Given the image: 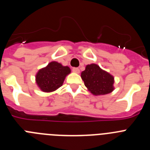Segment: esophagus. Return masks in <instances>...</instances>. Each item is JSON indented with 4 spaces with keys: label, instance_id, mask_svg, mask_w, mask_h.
<instances>
[{
    "label": "esophagus",
    "instance_id": "obj_1",
    "mask_svg": "<svg viewBox=\"0 0 150 150\" xmlns=\"http://www.w3.org/2000/svg\"><path fill=\"white\" fill-rule=\"evenodd\" d=\"M72 71H74V73H76V74H79V69L78 68V67H74V68L72 69Z\"/></svg>",
    "mask_w": 150,
    "mask_h": 150
}]
</instances>
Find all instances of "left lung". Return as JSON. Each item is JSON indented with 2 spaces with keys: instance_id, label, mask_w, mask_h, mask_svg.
I'll return each mask as SVG.
<instances>
[{
  "instance_id": "left-lung-1",
  "label": "left lung",
  "mask_w": 150,
  "mask_h": 150,
  "mask_svg": "<svg viewBox=\"0 0 150 150\" xmlns=\"http://www.w3.org/2000/svg\"><path fill=\"white\" fill-rule=\"evenodd\" d=\"M81 77L88 91L95 95H103L113 91L114 78L95 64H88Z\"/></svg>"
}]
</instances>
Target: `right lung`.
I'll return each mask as SVG.
<instances>
[{"mask_svg":"<svg viewBox=\"0 0 150 150\" xmlns=\"http://www.w3.org/2000/svg\"><path fill=\"white\" fill-rule=\"evenodd\" d=\"M71 69L56 62H52L46 67L40 69L36 75V83L44 92H50L62 86Z\"/></svg>","mask_w":150,"mask_h":150,"instance_id":"obj_1","label":"right lung"}]
</instances>
